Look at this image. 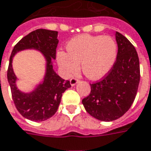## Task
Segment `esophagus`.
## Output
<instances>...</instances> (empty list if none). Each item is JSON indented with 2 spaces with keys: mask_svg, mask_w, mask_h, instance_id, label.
Segmentation results:
<instances>
[{
  "mask_svg": "<svg viewBox=\"0 0 151 151\" xmlns=\"http://www.w3.org/2000/svg\"><path fill=\"white\" fill-rule=\"evenodd\" d=\"M78 80L75 78H73L70 79V84H71L72 86H75L76 84L78 83Z\"/></svg>",
  "mask_w": 151,
  "mask_h": 151,
  "instance_id": "esophagus-1",
  "label": "esophagus"
}]
</instances>
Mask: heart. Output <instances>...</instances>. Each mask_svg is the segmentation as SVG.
Returning <instances> with one entry per match:
<instances>
[{
  "label": "heart",
  "mask_w": 151,
  "mask_h": 151,
  "mask_svg": "<svg viewBox=\"0 0 151 151\" xmlns=\"http://www.w3.org/2000/svg\"><path fill=\"white\" fill-rule=\"evenodd\" d=\"M67 53L59 50L57 62L68 77L79 70L89 79L98 80L105 77L115 64L117 56L116 41L109 36L82 35L71 39L66 45Z\"/></svg>",
  "instance_id": "1"
}]
</instances>
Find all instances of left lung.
<instances>
[{
	"mask_svg": "<svg viewBox=\"0 0 151 151\" xmlns=\"http://www.w3.org/2000/svg\"><path fill=\"white\" fill-rule=\"evenodd\" d=\"M118 52L115 64L101 81L90 84L91 93L83 99L85 110L94 118L112 122L132 106L140 83V62L135 47L116 32Z\"/></svg>",
	"mask_w": 151,
	"mask_h": 151,
	"instance_id": "left-lung-1",
	"label": "left lung"
}]
</instances>
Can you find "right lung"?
Returning <instances> with one entry per match:
<instances>
[{
  "mask_svg": "<svg viewBox=\"0 0 151 151\" xmlns=\"http://www.w3.org/2000/svg\"><path fill=\"white\" fill-rule=\"evenodd\" d=\"M58 32L38 29L22 38L12 50L7 79L15 107L24 118L33 122H43L53 116L58 110L63 93L71 87L70 82L63 79L53 68L52 60L56 58L58 46ZM24 49L39 50L46 61L44 80L29 93H24L17 88L16 78L12 68V60L19 51Z\"/></svg>",
  "mask_w": 151,
  "mask_h": 151,
  "instance_id": "obj_1",
  "label": "right lung"
}]
</instances>
